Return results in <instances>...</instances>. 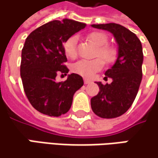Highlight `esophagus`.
<instances>
[{"instance_id": "1", "label": "esophagus", "mask_w": 158, "mask_h": 158, "mask_svg": "<svg viewBox=\"0 0 158 158\" xmlns=\"http://www.w3.org/2000/svg\"><path fill=\"white\" fill-rule=\"evenodd\" d=\"M91 82H92V81H91L90 79H84V83H85V84H89V83H91Z\"/></svg>"}]
</instances>
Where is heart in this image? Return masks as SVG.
Here are the masks:
<instances>
[{"mask_svg":"<svg viewBox=\"0 0 158 158\" xmlns=\"http://www.w3.org/2000/svg\"><path fill=\"white\" fill-rule=\"evenodd\" d=\"M88 40L97 47V50L95 51V57H98V59L90 60H79L73 64L72 70L84 78L90 79L102 69L103 63L109 64L114 60L116 52L112 47L107 45L108 38L103 32H92L88 36ZM77 41L78 38L76 36L69 37L65 41L63 50L66 56L69 59H74L77 56Z\"/></svg>","mask_w":158,"mask_h":158,"instance_id":"heart-1","label":"heart"}]
</instances>
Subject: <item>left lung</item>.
Instances as JSON below:
<instances>
[{"mask_svg": "<svg viewBox=\"0 0 158 158\" xmlns=\"http://www.w3.org/2000/svg\"><path fill=\"white\" fill-rule=\"evenodd\" d=\"M91 26L111 32L118 46L115 64L105 72V78H111L112 82L106 85L97 83L100 91L91 98V108L102 118H118L133 104L142 80V44L135 33L119 24Z\"/></svg>", "mask_w": 158, "mask_h": 158, "instance_id": "obj_1", "label": "left lung"}]
</instances>
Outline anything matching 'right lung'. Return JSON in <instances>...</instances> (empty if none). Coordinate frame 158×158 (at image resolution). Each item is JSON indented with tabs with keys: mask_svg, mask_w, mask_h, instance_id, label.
<instances>
[{
	"mask_svg": "<svg viewBox=\"0 0 158 158\" xmlns=\"http://www.w3.org/2000/svg\"><path fill=\"white\" fill-rule=\"evenodd\" d=\"M85 27V23L69 19L52 21L27 37L22 50L21 78L30 103L39 112L50 117L67 113L74 93L83 86L78 74H69L61 82L56 81V76L69 72L64 64L65 41Z\"/></svg>",
	"mask_w": 158,
	"mask_h": 158,
	"instance_id": "add662e5",
	"label": "right lung"
}]
</instances>
